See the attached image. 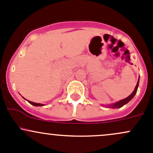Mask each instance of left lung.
I'll list each match as a JSON object with an SVG mask.
<instances>
[{"mask_svg": "<svg viewBox=\"0 0 153 153\" xmlns=\"http://www.w3.org/2000/svg\"><path fill=\"white\" fill-rule=\"evenodd\" d=\"M139 80H138L137 82V84H136V88L135 89H134V92H133L132 93H131V95L128 97H127L126 98H125V99H123L121 100V101H117V102L114 103V104H111V105H109V106H110L111 108H113V109H117V108H120L122 107L123 106H124L125 104H126L127 103H128L130 101H131V99H132L133 98H134V96H135L136 93V91H137V89H138V86H139Z\"/></svg>", "mask_w": 153, "mask_h": 153, "instance_id": "obj_1", "label": "left lung"}]
</instances>
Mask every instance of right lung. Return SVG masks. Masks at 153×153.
<instances>
[{
	"label": "right lung",
	"instance_id": "right-lung-1",
	"mask_svg": "<svg viewBox=\"0 0 153 153\" xmlns=\"http://www.w3.org/2000/svg\"><path fill=\"white\" fill-rule=\"evenodd\" d=\"M29 103H30V104L33 105V106H44V104H42V103H34V102H32V101H27Z\"/></svg>",
	"mask_w": 153,
	"mask_h": 153
}]
</instances>
